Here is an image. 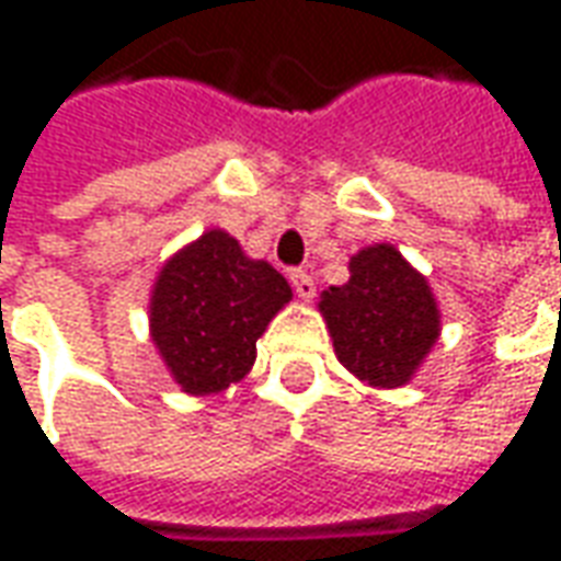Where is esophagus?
<instances>
[{"label": "esophagus", "instance_id": "34e87169", "mask_svg": "<svg viewBox=\"0 0 561 561\" xmlns=\"http://www.w3.org/2000/svg\"><path fill=\"white\" fill-rule=\"evenodd\" d=\"M289 284H293L296 296H299L302 302H311V299H314V293H318V287H314V277H311L308 272H293L289 274Z\"/></svg>", "mask_w": 561, "mask_h": 561}]
</instances>
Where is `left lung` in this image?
I'll return each mask as SVG.
<instances>
[{
    "mask_svg": "<svg viewBox=\"0 0 561 561\" xmlns=\"http://www.w3.org/2000/svg\"><path fill=\"white\" fill-rule=\"evenodd\" d=\"M347 272L318 302L335 357L369 388H403L443 332L434 289L393 243L357 250Z\"/></svg>",
    "mask_w": 561,
    "mask_h": 561,
    "instance_id": "left-lung-1",
    "label": "left lung"
}]
</instances>
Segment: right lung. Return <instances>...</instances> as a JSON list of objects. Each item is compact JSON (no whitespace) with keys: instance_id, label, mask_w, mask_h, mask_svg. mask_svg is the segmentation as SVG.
Wrapping results in <instances>:
<instances>
[{"instance_id":"add662e5","label":"right lung","mask_w":561,"mask_h":561,"mask_svg":"<svg viewBox=\"0 0 561 561\" xmlns=\"http://www.w3.org/2000/svg\"><path fill=\"white\" fill-rule=\"evenodd\" d=\"M293 299L287 277L250 259L226 229H207L161 265L149 335L188 397L222 393L256 363V342Z\"/></svg>"}]
</instances>
